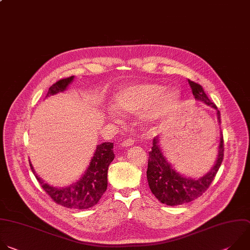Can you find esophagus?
<instances>
[{
	"mask_svg": "<svg viewBox=\"0 0 250 250\" xmlns=\"http://www.w3.org/2000/svg\"><path fill=\"white\" fill-rule=\"evenodd\" d=\"M120 145H121L122 147H128V146L134 145V140H132V139H126V140H124Z\"/></svg>",
	"mask_w": 250,
	"mask_h": 250,
	"instance_id": "obj_1",
	"label": "esophagus"
}]
</instances>
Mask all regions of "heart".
<instances>
[{"label": "heart", "instance_id": "b5f03b06", "mask_svg": "<svg viewBox=\"0 0 250 250\" xmlns=\"http://www.w3.org/2000/svg\"><path fill=\"white\" fill-rule=\"evenodd\" d=\"M179 96L178 89L174 87L165 89L164 85L158 83H141L117 91L112 103L118 112L141 114L144 124L153 128L167 118Z\"/></svg>", "mask_w": 250, "mask_h": 250}]
</instances>
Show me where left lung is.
Returning a JSON list of instances; mask_svg holds the SVG:
<instances>
[{
  "instance_id": "obj_1",
  "label": "left lung",
  "mask_w": 250,
  "mask_h": 250,
  "mask_svg": "<svg viewBox=\"0 0 250 250\" xmlns=\"http://www.w3.org/2000/svg\"><path fill=\"white\" fill-rule=\"evenodd\" d=\"M192 93L197 101L204 103L206 105L216 109L218 122L221 123V114L215 104H213L203 87L188 80ZM224 158V140L223 134H220V144L218 146V156L213 167L203 176L199 178L186 177L175 170L172 165L164 155L160 145V137L154 138L152 151L148 153L146 178L149 189L163 204L168 206L182 205L189 203L200 197L214 180Z\"/></svg>"
}]
</instances>
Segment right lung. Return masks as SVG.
Instances as JSON below:
<instances>
[{"label": "right lung", "mask_w": 250, "mask_h": 250, "mask_svg": "<svg viewBox=\"0 0 250 250\" xmlns=\"http://www.w3.org/2000/svg\"><path fill=\"white\" fill-rule=\"evenodd\" d=\"M74 79L75 77L72 76L58 81L49 87L46 97L65 91ZM114 157L113 143L97 145L93 157L82 177L67 187H54L46 183L36 174L30 161L29 164L41 187L57 204L74 210H83L96 205L106 191L108 167Z\"/></svg>", "instance_id": "add662e5"}]
</instances>
